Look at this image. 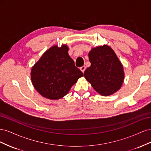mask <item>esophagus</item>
Here are the masks:
<instances>
[{
	"label": "esophagus",
	"instance_id": "esophagus-1",
	"mask_svg": "<svg viewBox=\"0 0 151 151\" xmlns=\"http://www.w3.org/2000/svg\"><path fill=\"white\" fill-rule=\"evenodd\" d=\"M86 67L85 66H82L81 68H80V69H81V70L83 72V73L84 72V71H85V70H86Z\"/></svg>",
	"mask_w": 151,
	"mask_h": 151
}]
</instances>
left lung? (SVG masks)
I'll return each mask as SVG.
<instances>
[{
	"instance_id": "obj_1",
	"label": "left lung",
	"mask_w": 151,
	"mask_h": 151,
	"mask_svg": "<svg viewBox=\"0 0 151 151\" xmlns=\"http://www.w3.org/2000/svg\"><path fill=\"white\" fill-rule=\"evenodd\" d=\"M91 63L84 77L103 96H109L119 89L124 80L121 62L113 50L106 45L94 48L89 53Z\"/></svg>"
}]
</instances>
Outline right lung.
Wrapping results in <instances>:
<instances>
[{
  "label": "right lung",
  "instance_id": "obj_1",
  "mask_svg": "<svg viewBox=\"0 0 151 151\" xmlns=\"http://www.w3.org/2000/svg\"><path fill=\"white\" fill-rule=\"evenodd\" d=\"M67 45L53 46L32 68L31 77L36 90L43 96L58 99L65 96L83 73L68 54Z\"/></svg>",
  "mask_w": 151,
  "mask_h": 151
}]
</instances>
